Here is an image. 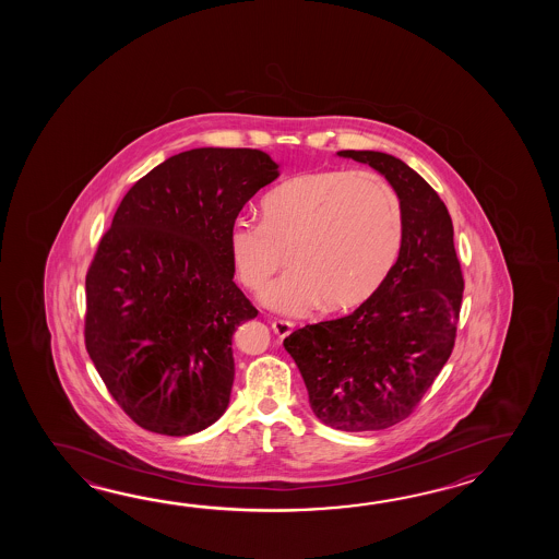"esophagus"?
<instances>
[{"label":"esophagus","instance_id":"1","mask_svg":"<svg viewBox=\"0 0 559 559\" xmlns=\"http://www.w3.org/2000/svg\"><path fill=\"white\" fill-rule=\"evenodd\" d=\"M294 321L289 320H275L272 321V330H274L280 337H285V335H289V333L294 332Z\"/></svg>","mask_w":559,"mask_h":559}]
</instances>
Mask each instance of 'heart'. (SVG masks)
<instances>
[{"label": "heart", "instance_id": "b5f03b06", "mask_svg": "<svg viewBox=\"0 0 559 559\" xmlns=\"http://www.w3.org/2000/svg\"><path fill=\"white\" fill-rule=\"evenodd\" d=\"M404 203L392 181L371 169L330 167L299 174L270 191L262 219L239 215L227 234L239 282L267 285L265 306L301 316L321 301L347 309L373 296L404 246Z\"/></svg>", "mask_w": 559, "mask_h": 559}]
</instances>
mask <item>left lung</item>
Masks as SVG:
<instances>
[{"label": "left lung", "instance_id": "8db88e82", "mask_svg": "<svg viewBox=\"0 0 559 559\" xmlns=\"http://www.w3.org/2000/svg\"><path fill=\"white\" fill-rule=\"evenodd\" d=\"M392 181L404 203V246L392 274L359 308L285 337L309 405L342 431L392 428L416 412L457 337L464 274L440 195L402 159L337 152Z\"/></svg>", "mask_w": 559, "mask_h": 559}]
</instances>
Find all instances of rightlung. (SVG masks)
<instances>
[{"label":"right lung","instance_id":"add662e5","mask_svg":"<svg viewBox=\"0 0 559 559\" xmlns=\"http://www.w3.org/2000/svg\"><path fill=\"white\" fill-rule=\"evenodd\" d=\"M277 164L250 147L171 155L123 195L85 275V349L140 428L212 426L234 385L231 340L258 309L234 284L227 234Z\"/></svg>","mask_w":559,"mask_h":559}]
</instances>
